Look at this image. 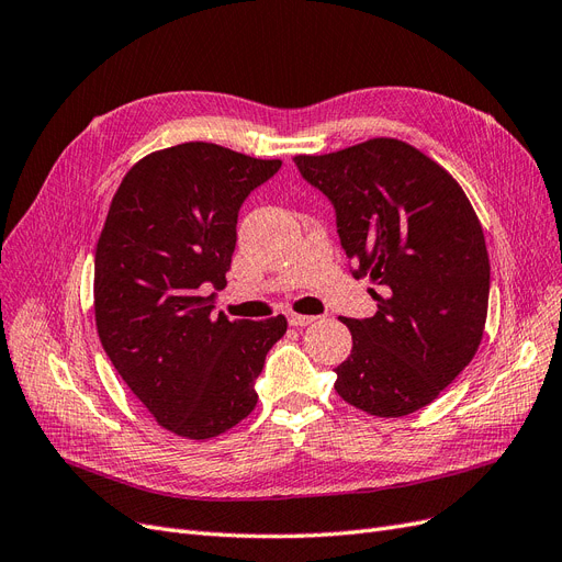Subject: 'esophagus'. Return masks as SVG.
<instances>
[{"instance_id":"1","label":"esophagus","mask_w":562,"mask_h":562,"mask_svg":"<svg viewBox=\"0 0 562 562\" xmlns=\"http://www.w3.org/2000/svg\"><path fill=\"white\" fill-rule=\"evenodd\" d=\"M314 321H316V316H304V314H295V312L288 314V323H291V326H297V328L310 326V323H314Z\"/></svg>"}]
</instances>
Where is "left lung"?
Listing matches in <instances>:
<instances>
[{
  "instance_id": "8db88e82",
  "label": "left lung",
  "mask_w": 562,
  "mask_h": 562,
  "mask_svg": "<svg viewBox=\"0 0 562 562\" xmlns=\"http://www.w3.org/2000/svg\"><path fill=\"white\" fill-rule=\"evenodd\" d=\"M293 161L333 201L353 277L378 285L375 316L342 318L353 347L335 368V391L368 415H411L438 398L483 339L481 220L443 166L396 138Z\"/></svg>"
}]
</instances>
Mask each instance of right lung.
Returning a JSON list of instances; mask_svg holds the SVG:
<instances>
[{
	"label": "right lung",
	"instance_id": "right-lung-1",
	"mask_svg": "<svg viewBox=\"0 0 562 562\" xmlns=\"http://www.w3.org/2000/svg\"><path fill=\"white\" fill-rule=\"evenodd\" d=\"M281 168L213 143L143 157L124 176L95 246V328L119 375L164 429L206 440L246 419L265 356L288 321H229L213 291L241 203Z\"/></svg>",
	"mask_w": 562,
	"mask_h": 562
}]
</instances>
